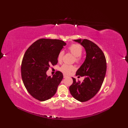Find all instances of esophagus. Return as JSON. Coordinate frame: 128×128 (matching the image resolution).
<instances>
[{
	"label": "esophagus",
	"instance_id": "esophagus-1",
	"mask_svg": "<svg viewBox=\"0 0 128 128\" xmlns=\"http://www.w3.org/2000/svg\"><path fill=\"white\" fill-rule=\"evenodd\" d=\"M67 77H68V76H66V75L64 74V78H67Z\"/></svg>",
	"mask_w": 128,
	"mask_h": 128
}]
</instances>
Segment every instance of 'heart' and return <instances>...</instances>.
Masks as SVG:
<instances>
[{
  "mask_svg": "<svg viewBox=\"0 0 128 128\" xmlns=\"http://www.w3.org/2000/svg\"><path fill=\"white\" fill-rule=\"evenodd\" d=\"M68 51L70 53H72L74 56L75 62L76 63H79L81 62V56L82 53L83 49L82 47L78 44H72L68 47ZM64 54V51L61 50L57 56V60L59 62H61L63 58ZM75 69V66L72 65H68L64 64L60 67L59 70L63 72L65 74L68 75L70 74L72 72L74 71Z\"/></svg>",
  "mask_w": 128,
  "mask_h": 128,
  "instance_id": "1",
  "label": "heart"
}]
</instances>
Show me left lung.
Wrapping results in <instances>:
<instances>
[{
  "label": "left lung",
  "mask_w": 128,
  "mask_h": 128,
  "mask_svg": "<svg viewBox=\"0 0 128 128\" xmlns=\"http://www.w3.org/2000/svg\"><path fill=\"white\" fill-rule=\"evenodd\" d=\"M74 40L80 43L86 50L85 60L76 72V75L85 76V78L80 82L72 78L73 83L69 87V91L73 97L83 102L94 97L101 88L107 63L104 53L95 43L87 39L82 41L80 39Z\"/></svg>",
  "instance_id": "8db88e82"
}]
</instances>
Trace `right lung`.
<instances>
[{"mask_svg": "<svg viewBox=\"0 0 128 128\" xmlns=\"http://www.w3.org/2000/svg\"><path fill=\"white\" fill-rule=\"evenodd\" d=\"M66 44L62 40L42 38L26 50L21 63V77L27 91L35 99L44 101L56 94L63 75L57 71L52 77L48 76L46 72L50 65L58 63V54Z\"/></svg>", "mask_w": 128, "mask_h": 128, "instance_id": "1", "label": "right lung"}]
</instances>
